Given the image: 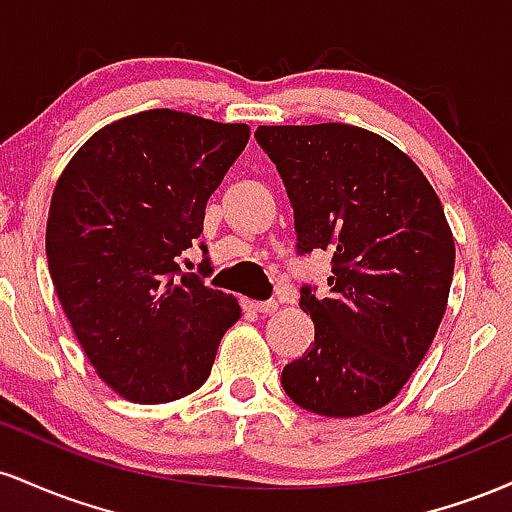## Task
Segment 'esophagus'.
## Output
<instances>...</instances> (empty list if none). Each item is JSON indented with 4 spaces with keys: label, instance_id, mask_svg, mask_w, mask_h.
Segmentation results:
<instances>
[{
    "label": "esophagus",
    "instance_id": "34e87169",
    "mask_svg": "<svg viewBox=\"0 0 512 512\" xmlns=\"http://www.w3.org/2000/svg\"><path fill=\"white\" fill-rule=\"evenodd\" d=\"M245 308L252 310V313H262V315H272L279 303L276 301H245Z\"/></svg>",
    "mask_w": 512,
    "mask_h": 512
}]
</instances>
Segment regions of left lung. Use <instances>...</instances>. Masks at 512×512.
Returning <instances> with one entry per match:
<instances>
[{"instance_id":"left-lung-1","label":"left lung","mask_w":512,"mask_h":512,"mask_svg":"<svg viewBox=\"0 0 512 512\" xmlns=\"http://www.w3.org/2000/svg\"><path fill=\"white\" fill-rule=\"evenodd\" d=\"M291 199L298 255L332 252L330 298L301 289L315 342L281 373L298 407L361 416L411 378L448 305L455 240L411 158L363 127H257Z\"/></svg>"}]
</instances>
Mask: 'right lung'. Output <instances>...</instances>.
<instances>
[{"label": "right lung", "mask_w": 512, "mask_h": 512, "mask_svg": "<svg viewBox=\"0 0 512 512\" xmlns=\"http://www.w3.org/2000/svg\"><path fill=\"white\" fill-rule=\"evenodd\" d=\"M248 139V125L144 110L93 134L57 180L45 233L52 284L88 361L129 402L202 387L240 317L236 298L187 274L180 257Z\"/></svg>", "instance_id": "1"}]
</instances>
